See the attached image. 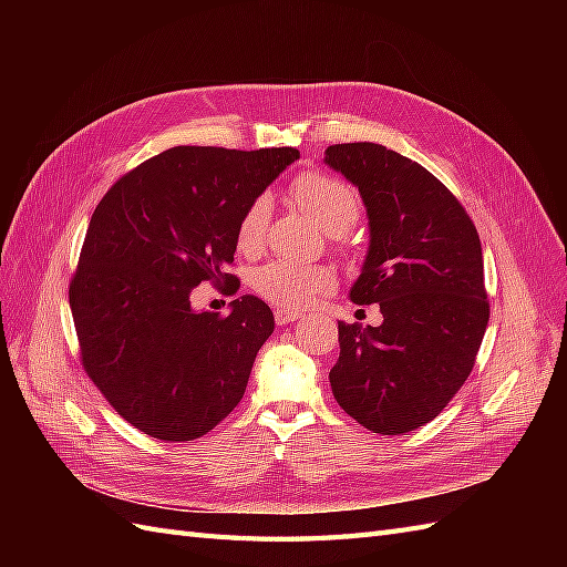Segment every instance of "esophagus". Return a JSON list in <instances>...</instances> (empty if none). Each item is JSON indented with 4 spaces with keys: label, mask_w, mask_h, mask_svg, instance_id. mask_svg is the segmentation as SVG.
<instances>
[{
    "label": "esophagus",
    "mask_w": 567,
    "mask_h": 567,
    "mask_svg": "<svg viewBox=\"0 0 567 567\" xmlns=\"http://www.w3.org/2000/svg\"><path fill=\"white\" fill-rule=\"evenodd\" d=\"M300 317H302L300 312H296V310H286V307H277V310H274V319H277V323H279V326L293 323V321H298Z\"/></svg>",
    "instance_id": "1"
}]
</instances>
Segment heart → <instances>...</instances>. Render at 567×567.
<instances>
[{
	"label": "heart",
	"mask_w": 567,
	"mask_h": 567,
	"mask_svg": "<svg viewBox=\"0 0 567 567\" xmlns=\"http://www.w3.org/2000/svg\"><path fill=\"white\" fill-rule=\"evenodd\" d=\"M290 198L331 236L346 234L362 213V203L346 182L321 173H307L290 182ZM269 213V196H257L238 219L236 248L244 255H257L265 248ZM333 286V271L323 265L271 260L252 274L255 293L271 305L286 307V310L310 307L326 293H331Z\"/></svg>",
	"instance_id": "1"
}]
</instances>
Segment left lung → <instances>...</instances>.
I'll use <instances>...</instances> for the list:
<instances>
[{
    "mask_svg": "<svg viewBox=\"0 0 567 567\" xmlns=\"http://www.w3.org/2000/svg\"><path fill=\"white\" fill-rule=\"evenodd\" d=\"M323 161L359 188L369 215L350 298L383 315L381 326L338 321L333 398L373 433L416 431L466 383L487 329L477 229L447 186L398 151L336 144Z\"/></svg>",
    "mask_w": 567,
    "mask_h": 567,
    "instance_id": "left-lung-1",
    "label": "left lung"
}]
</instances>
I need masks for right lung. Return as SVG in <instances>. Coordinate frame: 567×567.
I'll return each instance as SVG.
<instances>
[{
    "instance_id": "right-lung-1",
    "label": "right lung",
    "mask_w": 567,
    "mask_h": 567,
    "mask_svg": "<svg viewBox=\"0 0 567 567\" xmlns=\"http://www.w3.org/2000/svg\"><path fill=\"white\" fill-rule=\"evenodd\" d=\"M300 158L298 148L175 146L101 198L71 279L80 359L109 404L163 442L203 437L241 402L255 354L274 331L255 296L231 312H196L200 281H238L236 227Z\"/></svg>"
}]
</instances>
